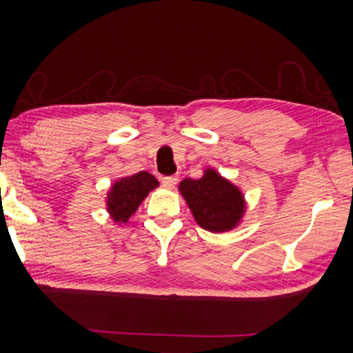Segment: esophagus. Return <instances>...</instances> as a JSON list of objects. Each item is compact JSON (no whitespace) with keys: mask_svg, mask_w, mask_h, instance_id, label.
<instances>
[{"mask_svg":"<svg viewBox=\"0 0 353 353\" xmlns=\"http://www.w3.org/2000/svg\"><path fill=\"white\" fill-rule=\"evenodd\" d=\"M177 182H179V177L177 176H168V177H162V183H163V187L165 188H168V190H172L177 185Z\"/></svg>","mask_w":353,"mask_h":353,"instance_id":"34e87169","label":"esophagus"}]
</instances>
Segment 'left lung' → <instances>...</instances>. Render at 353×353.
Masks as SVG:
<instances>
[{
	"label": "left lung",
	"mask_w": 353,
	"mask_h": 353,
	"mask_svg": "<svg viewBox=\"0 0 353 353\" xmlns=\"http://www.w3.org/2000/svg\"><path fill=\"white\" fill-rule=\"evenodd\" d=\"M179 191L202 229L223 234L243 223L248 208L243 191L210 166L201 179H183Z\"/></svg>",
	"instance_id": "left-lung-1"
}]
</instances>
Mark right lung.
I'll return each mask as SVG.
<instances>
[{
	"label": "right lung",
	"mask_w": 353,
	"mask_h": 353,
	"mask_svg": "<svg viewBox=\"0 0 353 353\" xmlns=\"http://www.w3.org/2000/svg\"><path fill=\"white\" fill-rule=\"evenodd\" d=\"M155 188H159V181L148 171L117 179L107 191L105 198V210L110 219L118 225L126 224Z\"/></svg>",
	"instance_id": "1"
}]
</instances>
